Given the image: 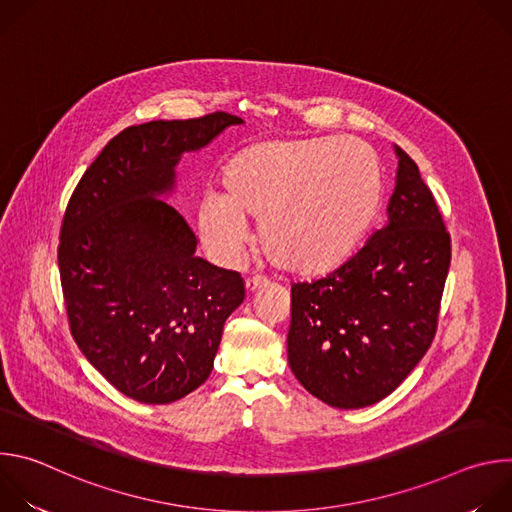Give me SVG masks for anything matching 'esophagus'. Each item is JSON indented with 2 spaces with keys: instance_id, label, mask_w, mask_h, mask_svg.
I'll return each mask as SVG.
<instances>
[{
  "instance_id": "obj_1",
  "label": "esophagus",
  "mask_w": 512,
  "mask_h": 512,
  "mask_svg": "<svg viewBox=\"0 0 512 512\" xmlns=\"http://www.w3.org/2000/svg\"><path fill=\"white\" fill-rule=\"evenodd\" d=\"M263 285H267V279H265V277H249V279L245 281L247 294H255V291H257L259 287H263Z\"/></svg>"
}]
</instances>
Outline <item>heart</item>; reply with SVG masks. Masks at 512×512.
<instances>
[{
    "mask_svg": "<svg viewBox=\"0 0 512 512\" xmlns=\"http://www.w3.org/2000/svg\"><path fill=\"white\" fill-rule=\"evenodd\" d=\"M221 196L200 202L206 249L241 263L257 221L265 257L283 273L316 279L340 269L377 221L383 174L375 152L342 137L267 139L225 164Z\"/></svg>",
    "mask_w": 512,
    "mask_h": 512,
    "instance_id": "b5f03b06",
    "label": "heart"
}]
</instances>
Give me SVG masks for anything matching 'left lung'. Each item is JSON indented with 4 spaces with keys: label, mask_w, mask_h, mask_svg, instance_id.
I'll return each instance as SVG.
<instances>
[{
    "label": "left lung",
    "mask_w": 512,
    "mask_h": 512,
    "mask_svg": "<svg viewBox=\"0 0 512 512\" xmlns=\"http://www.w3.org/2000/svg\"><path fill=\"white\" fill-rule=\"evenodd\" d=\"M389 221L340 269L291 285L287 360L330 407H369L427 352L450 269V235L417 164L395 145Z\"/></svg>",
    "instance_id": "8db88e82"
}]
</instances>
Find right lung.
Returning <instances> with one entry per match:
<instances>
[{"instance_id":"obj_1","label":"right lung","mask_w":512,"mask_h":512,"mask_svg":"<svg viewBox=\"0 0 512 512\" xmlns=\"http://www.w3.org/2000/svg\"><path fill=\"white\" fill-rule=\"evenodd\" d=\"M241 123L218 111L127 127L68 200L58 267L72 338L139 403L164 405L198 389L245 300L243 277L196 257L194 233L166 202L180 158Z\"/></svg>"}]
</instances>
